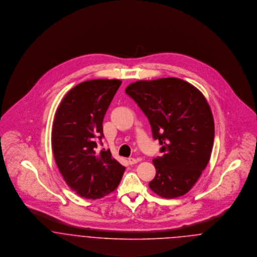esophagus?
Instances as JSON below:
<instances>
[{
  "label": "esophagus",
  "mask_w": 257,
  "mask_h": 257,
  "mask_svg": "<svg viewBox=\"0 0 257 257\" xmlns=\"http://www.w3.org/2000/svg\"><path fill=\"white\" fill-rule=\"evenodd\" d=\"M140 160H141L140 158H134V157H130V158H128V163H130V164H136V163H138Z\"/></svg>",
  "instance_id": "esophagus-1"
}]
</instances>
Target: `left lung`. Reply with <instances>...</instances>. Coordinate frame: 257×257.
Returning <instances> with one entry per match:
<instances>
[{"label":"left lung","instance_id":"obj_1","mask_svg":"<svg viewBox=\"0 0 257 257\" xmlns=\"http://www.w3.org/2000/svg\"><path fill=\"white\" fill-rule=\"evenodd\" d=\"M125 93L147 115L154 140L162 146L152 160L156 175L149 188L158 196H183L198 181L212 153L215 124L204 95L178 78L130 84Z\"/></svg>","mask_w":257,"mask_h":257}]
</instances>
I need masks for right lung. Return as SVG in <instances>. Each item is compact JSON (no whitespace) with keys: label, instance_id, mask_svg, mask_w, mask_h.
<instances>
[{"label":"right lung","instance_id":"1","mask_svg":"<svg viewBox=\"0 0 257 257\" xmlns=\"http://www.w3.org/2000/svg\"><path fill=\"white\" fill-rule=\"evenodd\" d=\"M120 84L115 79L82 82L65 95L55 113L51 144L56 165L66 184L86 199L114 191L125 170L110 150H96V139L104 138V115Z\"/></svg>","mask_w":257,"mask_h":257}]
</instances>
